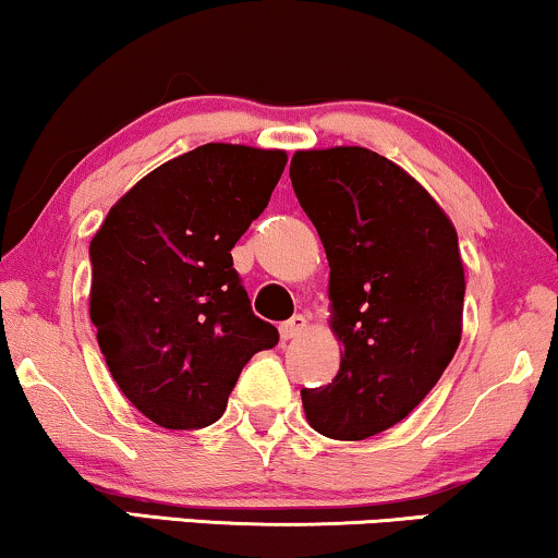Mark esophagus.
<instances>
[{
    "mask_svg": "<svg viewBox=\"0 0 558 558\" xmlns=\"http://www.w3.org/2000/svg\"><path fill=\"white\" fill-rule=\"evenodd\" d=\"M303 329H306V319H303L301 314H295L288 322L280 324V337H283V342L295 340V337L303 335Z\"/></svg>",
    "mask_w": 558,
    "mask_h": 558,
    "instance_id": "1",
    "label": "esophagus"
}]
</instances>
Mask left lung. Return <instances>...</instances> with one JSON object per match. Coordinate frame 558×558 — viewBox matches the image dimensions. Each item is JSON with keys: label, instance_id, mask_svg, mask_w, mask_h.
<instances>
[{"label": "left lung", "instance_id": "left-lung-1", "mask_svg": "<svg viewBox=\"0 0 558 558\" xmlns=\"http://www.w3.org/2000/svg\"><path fill=\"white\" fill-rule=\"evenodd\" d=\"M293 193L329 259L344 355L331 384L301 389L331 440H365L433 391L461 342L463 265L453 223L417 180L363 146L295 151Z\"/></svg>", "mask_w": 558, "mask_h": 558}]
</instances>
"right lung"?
<instances>
[{"mask_svg": "<svg viewBox=\"0 0 558 558\" xmlns=\"http://www.w3.org/2000/svg\"><path fill=\"white\" fill-rule=\"evenodd\" d=\"M283 151L206 144L136 182L89 244V319L125 399L167 429L214 425L278 329L255 316L231 250L263 214Z\"/></svg>", "mask_w": 558, "mask_h": 558, "instance_id": "add662e5", "label": "right lung"}]
</instances>
